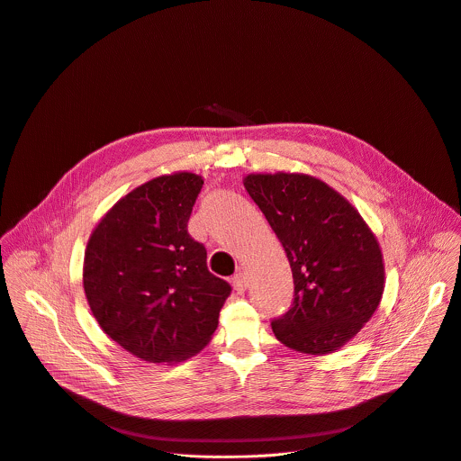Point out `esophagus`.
Returning a JSON list of instances; mask_svg holds the SVG:
<instances>
[{
    "instance_id": "34e87169",
    "label": "esophagus",
    "mask_w": 461,
    "mask_h": 461,
    "mask_svg": "<svg viewBox=\"0 0 461 461\" xmlns=\"http://www.w3.org/2000/svg\"><path fill=\"white\" fill-rule=\"evenodd\" d=\"M231 285H233V290L237 294H244L246 288H248V279H246V276L242 272H239V274H235L231 277Z\"/></svg>"
}]
</instances>
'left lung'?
Listing matches in <instances>:
<instances>
[{
  "label": "left lung",
  "mask_w": 461,
  "mask_h": 461,
  "mask_svg": "<svg viewBox=\"0 0 461 461\" xmlns=\"http://www.w3.org/2000/svg\"><path fill=\"white\" fill-rule=\"evenodd\" d=\"M242 182L294 276V304L272 321L276 338L310 356L339 350L383 297L384 262L374 231L341 193L315 176L251 173Z\"/></svg>",
  "instance_id": "obj_1"
}]
</instances>
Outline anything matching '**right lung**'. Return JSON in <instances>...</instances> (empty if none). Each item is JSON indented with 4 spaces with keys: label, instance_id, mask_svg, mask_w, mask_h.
Segmentation results:
<instances>
[{
    "label": "right lung",
    "instance_id": "1",
    "mask_svg": "<svg viewBox=\"0 0 461 461\" xmlns=\"http://www.w3.org/2000/svg\"><path fill=\"white\" fill-rule=\"evenodd\" d=\"M204 178L157 176L100 219L84 257V292L102 330L148 363H178L212 339L231 286L208 270L187 221Z\"/></svg>",
    "mask_w": 461,
    "mask_h": 461
}]
</instances>
